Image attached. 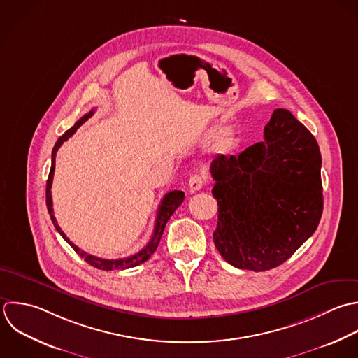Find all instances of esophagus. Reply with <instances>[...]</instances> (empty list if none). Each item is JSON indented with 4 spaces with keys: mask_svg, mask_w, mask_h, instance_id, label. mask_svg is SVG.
Masks as SVG:
<instances>
[{
    "mask_svg": "<svg viewBox=\"0 0 358 358\" xmlns=\"http://www.w3.org/2000/svg\"><path fill=\"white\" fill-rule=\"evenodd\" d=\"M205 177L201 176V174H195L189 178V189L191 192H196L199 189H202V187L205 185Z\"/></svg>",
    "mask_w": 358,
    "mask_h": 358,
    "instance_id": "esophagus-1",
    "label": "esophagus"
}]
</instances>
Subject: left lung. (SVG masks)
<instances>
[{
	"mask_svg": "<svg viewBox=\"0 0 358 358\" xmlns=\"http://www.w3.org/2000/svg\"><path fill=\"white\" fill-rule=\"evenodd\" d=\"M321 164L317 139L286 108L273 111L262 142L238 156L217 155L213 241L224 261L254 272L286 262L320 224Z\"/></svg>",
	"mask_w": 358,
	"mask_h": 358,
	"instance_id": "8db88e82",
	"label": "left lung"
}]
</instances>
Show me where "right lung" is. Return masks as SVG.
Segmentation results:
<instances>
[{
  "instance_id": "1",
  "label": "right lung",
  "mask_w": 358,
  "mask_h": 358,
  "mask_svg": "<svg viewBox=\"0 0 358 358\" xmlns=\"http://www.w3.org/2000/svg\"><path fill=\"white\" fill-rule=\"evenodd\" d=\"M94 113V108H92L87 114H85L82 118H79L75 125L72 128H69L62 136L58 138V141L55 142L54 148H52V153H51V169H50V174H48V180H47V185H45V205H47V209H48V213H50V217H51V222L55 227V230L61 234V237L73 248V251L80 257L83 258L89 265L97 268V269H101V271H124V269H129V268H134V266H138L141 264H143L145 261H148L150 258V255L156 251L159 243H160V238H162V234L164 231V227H166V223L167 220L171 217V215L176 212V209L184 202V192L182 191H171L169 194L164 195V198L162 199V203L159 206V210H157V217H156V223H155V230H153V234H152V238L150 241L136 254L131 255V257H127V258H122V259H103V258H97L94 255H90V254H86L85 251H82L80 248H78L72 241H69V238L65 236V233L61 230V227L58 226L55 217H54V213H52V201H51V184H52V177H54V170H55V155H57V150L59 149V146L69 138L72 136L76 129L83 124L86 122Z\"/></svg>"
}]
</instances>
